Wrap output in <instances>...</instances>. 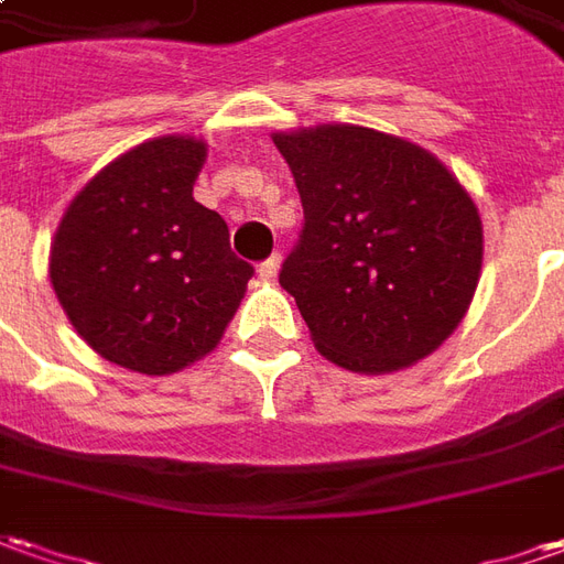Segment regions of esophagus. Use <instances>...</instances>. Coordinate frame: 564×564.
<instances>
[{
    "label": "esophagus",
    "instance_id": "1",
    "mask_svg": "<svg viewBox=\"0 0 564 564\" xmlns=\"http://www.w3.org/2000/svg\"><path fill=\"white\" fill-rule=\"evenodd\" d=\"M279 260H282L279 254H270V258L263 260L258 267L260 279H275V273H279Z\"/></svg>",
    "mask_w": 564,
    "mask_h": 564
}]
</instances>
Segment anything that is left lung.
<instances>
[{"mask_svg":"<svg viewBox=\"0 0 564 564\" xmlns=\"http://www.w3.org/2000/svg\"><path fill=\"white\" fill-rule=\"evenodd\" d=\"M304 205L279 282L322 356L380 375L430 356L482 270L467 189L414 143L359 126L275 134Z\"/></svg>","mask_w":564,"mask_h":564,"instance_id":"8db88e82","label":"left lung"}]
</instances>
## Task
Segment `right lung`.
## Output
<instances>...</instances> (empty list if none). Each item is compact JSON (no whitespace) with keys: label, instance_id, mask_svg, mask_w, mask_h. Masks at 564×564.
<instances>
[{"label":"right lung","instance_id":"1","mask_svg":"<svg viewBox=\"0 0 564 564\" xmlns=\"http://www.w3.org/2000/svg\"><path fill=\"white\" fill-rule=\"evenodd\" d=\"M205 143L147 141L95 174L52 242V285L104 359L171 375L212 352L254 267L224 217L193 199Z\"/></svg>","mask_w":564,"mask_h":564}]
</instances>
